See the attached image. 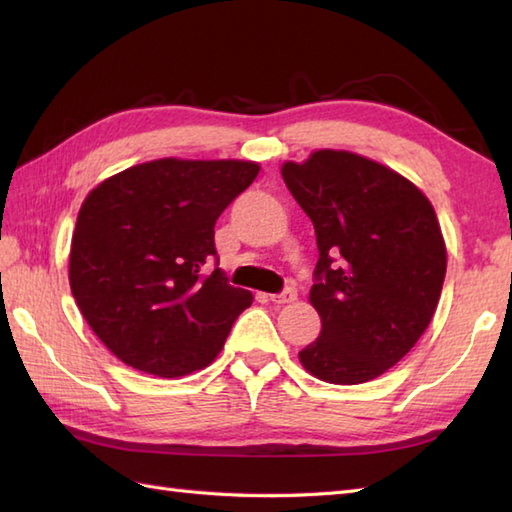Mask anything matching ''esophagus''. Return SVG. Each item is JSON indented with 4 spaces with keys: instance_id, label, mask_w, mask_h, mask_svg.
Listing matches in <instances>:
<instances>
[{
    "instance_id": "1",
    "label": "esophagus",
    "mask_w": 512,
    "mask_h": 512,
    "mask_svg": "<svg viewBox=\"0 0 512 512\" xmlns=\"http://www.w3.org/2000/svg\"><path fill=\"white\" fill-rule=\"evenodd\" d=\"M268 299L277 303V306H284V303H292L297 301V290L295 288H286L284 292H279V295H268Z\"/></svg>"
}]
</instances>
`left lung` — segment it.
I'll return each instance as SVG.
<instances>
[{
  "instance_id": "8db88e82",
  "label": "left lung",
  "mask_w": 512,
  "mask_h": 512,
  "mask_svg": "<svg viewBox=\"0 0 512 512\" xmlns=\"http://www.w3.org/2000/svg\"><path fill=\"white\" fill-rule=\"evenodd\" d=\"M281 176L314 224L310 290L317 341L299 352L314 378L361 385L394 367L438 308L447 246L436 211L398 171L352 151L319 149Z\"/></svg>"
}]
</instances>
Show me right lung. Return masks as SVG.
Here are the masks:
<instances>
[{
	"instance_id": "add662e5",
	"label": "right lung",
	"mask_w": 512,
	"mask_h": 512,
	"mask_svg": "<svg viewBox=\"0 0 512 512\" xmlns=\"http://www.w3.org/2000/svg\"><path fill=\"white\" fill-rule=\"evenodd\" d=\"M257 173L250 160L160 158L88 193L72 233L70 288L118 361L180 378L222 352L253 295L204 266L217 257V217Z\"/></svg>"
}]
</instances>
